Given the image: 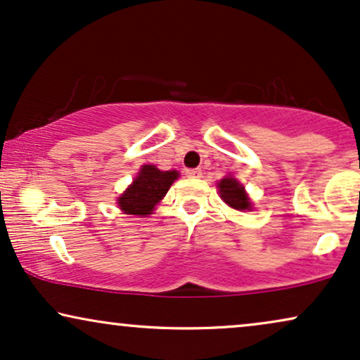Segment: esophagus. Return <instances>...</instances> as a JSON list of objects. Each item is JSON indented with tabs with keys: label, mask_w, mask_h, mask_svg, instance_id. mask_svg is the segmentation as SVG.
<instances>
[{
	"label": "esophagus",
	"mask_w": 360,
	"mask_h": 360,
	"mask_svg": "<svg viewBox=\"0 0 360 360\" xmlns=\"http://www.w3.org/2000/svg\"><path fill=\"white\" fill-rule=\"evenodd\" d=\"M186 176L198 179V177L202 176V172H201V169H199V167H195V169H186Z\"/></svg>",
	"instance_id": "1"
}]
</instances>
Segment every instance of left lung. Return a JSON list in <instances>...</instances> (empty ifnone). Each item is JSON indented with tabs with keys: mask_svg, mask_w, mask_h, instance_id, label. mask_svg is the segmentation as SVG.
<instances>
[{
	"mask_svg": "<svg viewBox=\"0 0 360 360\" xmlns=\"http://www.w3.org/2000/svg\"><path fill=\"white\" fill-rule=\"evenodd\" d=\"M221 198L226 204H229L231 207L238 209V211H245V209H251V201H249L248 194L244 193L243 184H239L234 177H224L219 184Z\"/></svg>",
	"mask_w": 360,
	"mask_h": 360,
	"instance_id": "left-lung-1",
	"label": "left lung"
}]
</instances>
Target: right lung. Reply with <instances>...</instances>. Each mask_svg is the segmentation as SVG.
<instances>
[{
	"label": "right lung",
	"instance_id": "obj_1",
	"mask_svg": "<svg viewBox=\"0 0 360 360\" xmlns=\"http://www.w3.org/2000/svg\"><path fill=\"white\" fill-rule=\"evenodd\" d=\"M177 179V171H159L156 166L146 165L134 183L117 199V204L126 214L146 216L151 214L154 206L165 198L169 186Z\"/></svg>",
	"mask_w": 360,
	"mask_h": 360
}]
</instances>
